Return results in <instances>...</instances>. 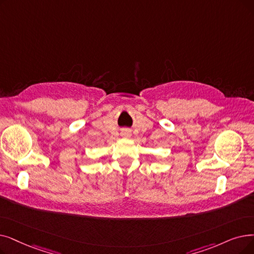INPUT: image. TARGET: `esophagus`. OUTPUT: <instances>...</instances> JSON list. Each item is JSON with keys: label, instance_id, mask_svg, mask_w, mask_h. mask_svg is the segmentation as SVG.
Segmentation results:
<instances>
[{"label": "esophagus", "instance_id": "obj_1", "mask_svg": "<svg viewBox=\"0 0 254 254\" xmlns=\"http://www.w3.org/2000/svg\"><path fill=\"white\" fill-rule=\"evenodd\" d=\"M123 136H124V137L128 138V137H130V133H129V131L126 130V131H124V133H123Z\"/></svg>", "mask_w": 254, "mask_h": 254}]
</instances>
